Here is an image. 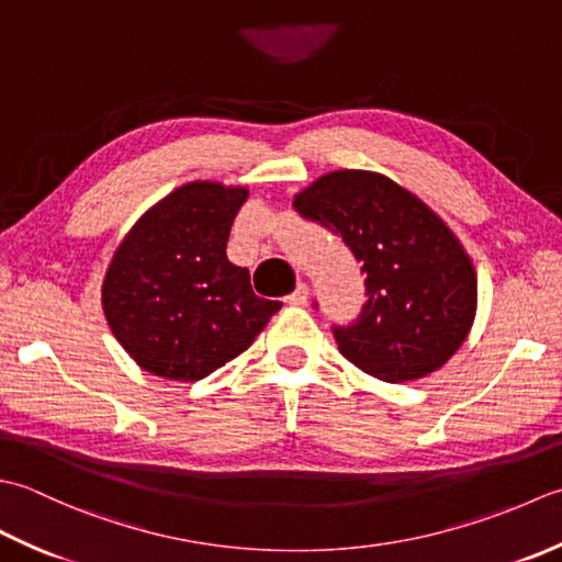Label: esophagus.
Instances as JSON below:
<instances>
[{
    "instance_id": "34e87169",
    "label": "esophagus",
    "mask_w": 562,
    "mask_h": 562,
    "mask_svg": "<svg viewBox=\"0 0 562 562\" xmlns=\"http://www.w3.org/2000/svg\"><path fill=\"white\" fill-rule=\"evenodd\" d=\"M285 303H289V305H305L307 303V285L305 283L297 285V289L289 297H285Z\"/></svg>"
}]
</instances>
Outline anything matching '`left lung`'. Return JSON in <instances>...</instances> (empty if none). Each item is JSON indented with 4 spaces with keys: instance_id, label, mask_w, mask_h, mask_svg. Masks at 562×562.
<instances>
[{
    "instance_id": "obj_1",
    "label": "left lung",
    "mask_w": 562,
    "mask_h": 562,
    "mask_svg": "<svg viewBox=\"0 0 562 562\" xmlns=\"http://www.w3.org/2000/svg\"><path fill=\"white\" fill-rule=\"evenodd\" d=\"M293 205L363 261L369 301L353 325L331 327L341 357L387 383L439 371L477 305L473 261L451 227L415 193L363 169L329 171Z\"/></svg>"
}]
</instances>
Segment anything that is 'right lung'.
<instances>
[{
  "label": "right lung",
  "instance_id": "add662e5",
  "mask_svg": "<svg viewBox=\"0 0 562 562\" xmlns=\"http://www.w3.org/2000/svg\"><path fill=\"white\" fill-rule=\"evenodd\" d=\"M245 187L191 181L140 215L101 285L106 323L131 359L167 381H201L239 357L279 301L251 291L225 255Z\"/></svg>",
  "mask_w": 562,
  "mask_h": 562
}]
</instances>
